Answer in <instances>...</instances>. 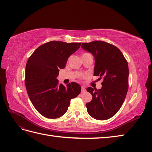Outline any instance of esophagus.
Masks as SVG:
<instances>
[{
  "label": "esophagus",
  "instance_id": "1",
  "mask_svg": "<svg viewBox=\"0 0 152 152\" xmlns=\"http://www.w3.org/2000/svg\"><path fill=\"white\" fill-rule=\"evenodd\" d=\"M85 92H86V89L83 86H82V88H81V93L82 94L83 93H85Z\"/></svg>",
  "mask_w": 152,
  "mask_h": 152
}]
</instances>
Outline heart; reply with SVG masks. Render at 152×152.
Here are the masks:
<instances>
[{
  "mask_svg": "<svg viewBox=\"0 0 152 152\" xmlns=\"http://www.w3.org/2000/svg\"><path fill=\"white\" fill-rule=\"evenodd\" d=\"M86 54H88V53H85V54H83V55H86ZM82 77H86V74H84V75H81Z\"/></svg>",
  "mask_w": 152,
  "mask_h": 152,
  "instance_id": "1",
  "label": "heart"
}]
</instances>
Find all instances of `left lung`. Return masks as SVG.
<instances>
[{
	"mask_svg": "<svg viewBox=\"0 0 152 152\" xmlns=\"http://www.w3.org/2000/svg\"><path fill=\"white\" fill-rule=\"evenodd\" d=\"M81 48L95 58L94 76L103 79L101 89L86 88L92 99L86 104L94 119L104 120L115 115L122 107L128 90L129 68L127 60L118 48L103 41L82 43Z\"/></svg>",
	"mask_w": 152,
	"mask_h": 152,
	"instance_id": "8db88e82",
	"label": "left lung"
}]
</instances>
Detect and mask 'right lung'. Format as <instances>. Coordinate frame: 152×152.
<instances>
[{"label":"right lung","mask_w":152,"mask_h":152,"mask_svg":"<svg viewBox=\"0 0 152 152\" xmlns=\"http://www.w3.org/2000/svg\"><path fill=\"white\" fill-rule=\"evenodd\" d=\"M80 43L51 41L37 48L26 63L25 86L35 109L42 116L55 119L67 110L70 100L81 91L76 83L66 86L58 84L56 77L70 55L79 49Z\"/></svg>","instance_id":"add662e5"}]
</instances>
